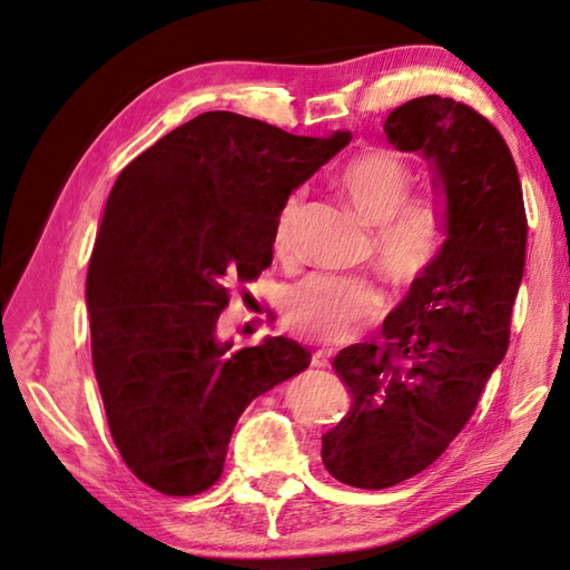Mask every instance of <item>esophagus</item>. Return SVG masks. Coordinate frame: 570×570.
<instances>
[{"label": "esophagus", "mask_w": 570, "mask_h": 570, "mask_svg": "<svg viewBox=\"0 0 570 570\" xmlns=\"http://www.w3.org/2000/svg\"><path fill=\"white\" fill-rule=\"evenodd\" d=\"M330 352L327 350H315L312 352V366H317V368H324V366H330Z\"/></svg>", "instance_id": "34e87169"}]
</instances>
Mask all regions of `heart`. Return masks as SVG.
Wrapping results in <instances>:
<instances>
[{
    "label": "heart",
    "instance_id": "obj_1",
    "mask_svg": "<svg viewBox=\"0 0 570 570\" xmlns=\"http://www.w3.org/2000/svg\"><path fill=\"white\" fill-rule=\"evenodd\" d=\"M340 191L366 224L376 226L374 248L381 271L393 283L411 285L438 258L443 228L435 208L423 199L401 202L409 187V165L389 147H368L342 167ZM297 196H289L275 218V248L293 246ZM383 307L381 287L358 275L315 273L289 285L283 295L287 327L315 342H342Z\"/></svg>",
    "mask_w": 570,
    "mask_h": 570
}]
</instances>
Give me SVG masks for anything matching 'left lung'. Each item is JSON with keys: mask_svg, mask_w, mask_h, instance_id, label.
<instances>
[{"mask_svg": "<svg viewBox=\"0 0 570 570\" xmlns=\"http://www.w3.org/2000/svg\"><path fill=\"white\" fill-rule=\"evenodd\" d=\"M383 132L431 165L445 240L383 320L381 342L334 356L352 409L322 435V462L362 490L431 468L470 421L507 354L527 261L519 171L490 120L452 98L423 96L393 110Z\"/></svg>", "mask_w": 570, "mask_h": 570, "instance_id": "1", "label": "left lung"}]
</instances>
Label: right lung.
Masks as SVG:
<instances>
[{"label": "right lung", "instance_id": "right-lung-1", "mask_svg": "<svg viewBox=\"0 0 570 570\" xmlns=\"http://www.w3.org/2000/svg\"><path fill=\"white\" fill-rule=\"evenodd\" d=\"M350 139L212 110L112 184L86 281L90 352L115 445L153 490H208L248 403L309 366L287 336L236 350L216 322L226 277L246 283L268 268L287 196Z\"/></svg>", "mask_w": 570, "mask_h": 570}]
</instances>
